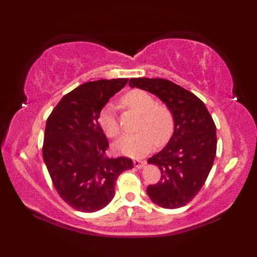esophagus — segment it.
I'll list each match as a JSON object with an SVG mask.
<instances>
[{"instance_id":"esophagus-1","label":"esophagus","mask_w":257,"mask_h":257,"mask_svg":"<svg viewBox=\"0 0 257 257\" xmlns=\"http://www.w3.org/2000/svg\"><path fill=\"white\" fill-rule=\"evenodd\" d=\"M146 165V161H142V160H134V166L137 168H142Z\"/></svg>"}]
</instances>
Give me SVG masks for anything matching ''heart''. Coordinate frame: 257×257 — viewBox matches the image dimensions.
<instances>
[{"instance_id": "1", "label": "heart", "mask_w": 257, "mask_h": 257, "mask_svg": "<svg viewBox=\"0 0 257 257\" xmlns=\"http://www.w3.org/2000/svg\"><path fill=\"white\" fill-rule=\"evenodd\" d=\"M123 105L142 114L137 125V133L124 135L116 144V149L128 157H141L149 152L155 143L165 144L174 131V115L166 104L157 103L147 91L134 89L122 97ZM99 124L105 134L115 138L120 135V125L115 114V107L107 105L99 115Z\"/></svg>"}]
</instances>
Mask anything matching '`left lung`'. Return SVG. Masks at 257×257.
I'll return each instance as SVG.
<instances>
[{
    "instance_id": "1",
    "label": "left lung",
    "mask_w": 257,
    "mask_h": 257,
    "mask_svg": "<svg viewBox=\"0 0 257 257\" xmlns=\"http://www.w3.org/2000/svg\"><path fill=\"white\" fill-rule=\"evenodd\" d=\"M130 87L160 97L172 110L174 134L164 149L148 160L161 170L147 188L154 204L166 209L185 206L205 184L216 154L215 124L205 104L192 92L162 78H132Z\"/></svg>"
}]
</instances>
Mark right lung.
<instances>
[{"mask_svg":"<svg viewBox=\"0 0 257 257\" xmlns=\"http://www.w3.org/2000/svg\"><path fill=\"white\" fill-rule=\"evenodd\" d=\"M127 78L85 82L62 97L47 119L43 158L60 197L81 212H95L110 203L115 181L133 161L106 155L109 147L98 123L108 100Z\"/></svg>","mask_w":257,"mask_h":257,"instance_id":"add662e5","label":"right lung"}]
</instances>
